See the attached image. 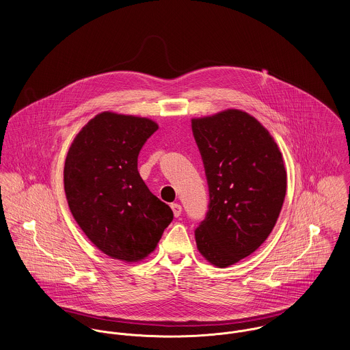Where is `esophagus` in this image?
Returning a JSON list of instances; mask_svg holds the SVG:
<instances>
[{
    "label": "esophagus",
    "mask_w": 350,
    "mask_h": 350,
    "mask_svg": "<svg viewBox=\"0 0 350 350\" xmlns=\"http://www.w3.org/2000/svg\"><path fill=\"white\" fill-rule=\"evenodd\" d=\"M170 206H172V211H173L174 216H176V217H178V216L181 215V212H183V208H181V205H180V204H176V202H174V204H172Z\"/></svg>",
    "instance_id": "obj_1"
}]
</instances>
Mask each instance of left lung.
<instances>
[{
	"label": "left lung",
	"mask_w": 350,
	"mask_h": 350,
	"mask_svg": "<svg viewBox=\"0 0 350 350\" xmlns=\"http://www.w3.org/2000/svg\"><path fill=\"white\" fill-rule=\"evenodd\" d=\"M209 204L194 236L201 255L228 267L256 251L271 233L287 176L270 133L251 116L227 110L192 120Z\"/></svg>",
	"instance_id": "obj_1"
}]
</instances>
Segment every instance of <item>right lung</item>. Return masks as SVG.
I'll list each match as a JSON object with an SVG mask.
<instances>
[{
	"label": "right lung",
	"mask_w": 350,
	"mask_h": 350,
	"mask_svg": "<svg viewBox=\"0 0 350 350\" xmlns=\"http://www.w3.org/2000/svg\"><path fill=\"white\" fill-rule=\"evenodd\" d=\"M158 124L148 118L102 113L75 137L64 166V191L81 231L106 255L138 262L154 251L173 220L149 191L138 154Z\"/></svg>",
	"instance_id": "obj_1"
}]
</instances>
